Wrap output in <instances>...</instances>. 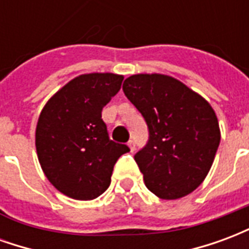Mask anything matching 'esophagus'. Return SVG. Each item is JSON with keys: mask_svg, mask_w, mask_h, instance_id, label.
<instances>
[{"mask_svg": "<svg viewBox=\"0 0 249 249\" xmlns=\"http://www.w3.org/2000/svg\"><path fill=\"white\" fill-rule=\"evenodd\" d=\"M128 146H129L130 152H135V149H136L135 141H133V140H129V142H128Z\"/></svg>", "mask_w": 249, "mask_h": 249, "instance_id": "1", "label": "esophagus"}]
</instances>
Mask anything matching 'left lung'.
Returning a JSON list of instances; mask_svg holds the SVG:
<instances>
[{
	"mask_svg": "<svg viewBox=\"0 0 249 249\" xmlns=\"http://www.w3.org/2000/svg\"><path fill=\"white\" fill-rule=\"evenodd\" d=\"M123 90L149 130L146 145L135 155L146 188L165 200L193 192L208 175L220 144L212 107L165 74H133Z\"/></svg>",
	"mask_w": 249,
	"mask_h": 249,
	"instance_id": "left-lung-1",
	"label": "left lung"
}]
</instances>
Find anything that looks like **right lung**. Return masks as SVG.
Returning a JSON list of instances; mask_svg holds the SVG:
<instances>
[{
    "mask_svg": "<svg viewBox=\"0 0 249 249\" xmlns=\"http://www.w3.org/2000/svg\"><path fill=\"white\" fill-rule=\"evenodd\" d=\"M124 77L89 73L73 78L46 103L36 128V149L48 180L76 200H93L108 189L113 167L129 152L109 139L103 108Z\"/></svg>",
    "mask_w": 249,
    "mask_h": 249,
    "instance_id": "right-lung-1",
    "label": "right lung"
}]
</instances>
